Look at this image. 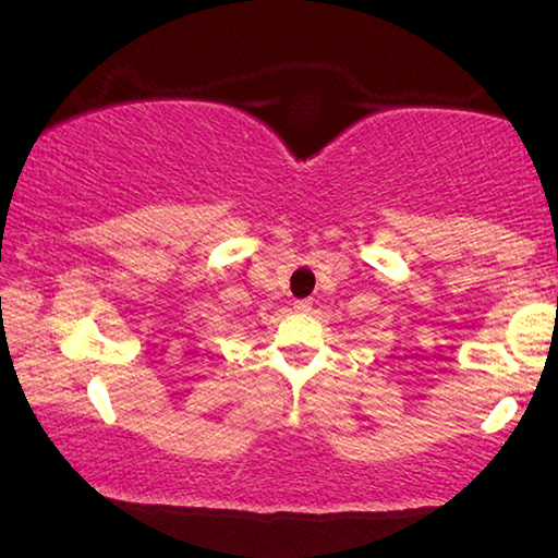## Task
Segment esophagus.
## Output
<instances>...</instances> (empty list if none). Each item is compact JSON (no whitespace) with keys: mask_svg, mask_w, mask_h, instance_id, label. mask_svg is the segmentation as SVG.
Instances as JSON below:
<instances>
[{"mask_svg":"<svg viewBox=\"0 0 558 558\" xmlns=\"http://www.w3.org/2000/svg\"><path fill=\"white\" fill-rule=\"evenodd\" d=\"M294 312H299V314L312 312V302H310V299H296V302H294Z\"/></svg>","mask_w":558,"mask_h":558,"instance_id":"34e87169","label":"esophagus"}]
</instances>
